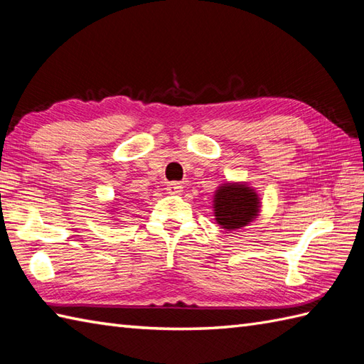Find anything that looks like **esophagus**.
I'll list each match as a JSON object with an SVG mask.
<instances>
[{"instance_id": "34e87169", "label": "esophagus", "mask_w": 364, "mask_h": 364, "mask_svg": "<svg viewBox=\"0 0 364 364\" xmlns=\"http://www.w3.org/2000/svg\"><path fill=\"white\" fill-rule=\"evenodd\" d=\"M166 189L170 192V194H181L183 186H181V183H178V181H170V183H167Z\"/></svg>"}]
</instances>
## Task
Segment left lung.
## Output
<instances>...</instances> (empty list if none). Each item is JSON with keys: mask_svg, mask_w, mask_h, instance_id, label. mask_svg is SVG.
Wrapping results in <instances>:
<instances>
[{"mask_svg": "<svg viewBox=\"0 0 364 364\" xmlns=\"http://www.w3.org/2000/svg\"><path fill=\"white\" fill-rule=\"evenodd\" d=\"M259 200L245 184H223L214 196V214L225 230L241 228L258 215Z\"/></svg>", "mask_w": 364, "mask_h": 364, "instance_id": "left-lung-1", "label": "left lung"}]
</instances>
